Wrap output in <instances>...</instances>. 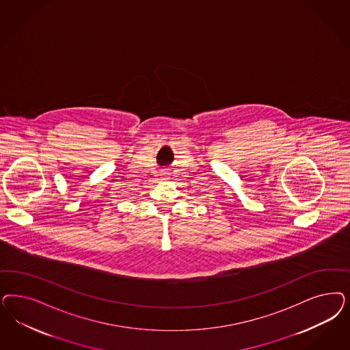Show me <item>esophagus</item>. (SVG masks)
I'll return each instance as SVG.
<instances>
[{"instance_id": "34e87169", "label": "esophagus", "mask_w": 350, "mask_h": 350, "mask_svg": "<svg viewBox=\"0 0 350 350\" xmlns=\"http://www.w3.org/2000/svg\"><path fill=\"white\" fill-rule=\"evenodd\" d=\"M162 175H163V178H166V179H169V172H163V174H162Z\"/></svg>"}]
</instances>
